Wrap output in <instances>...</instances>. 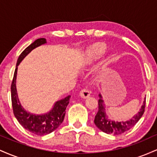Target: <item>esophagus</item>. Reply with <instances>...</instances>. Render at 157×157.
<instances>
[{"label": "esophagus", "mask_w": 157, "mask_h": 157, "mask_svg": "<svg viewBox=\"0 0 157 157\" xmlns=\"http://www.w3.org/2000/svg\"><path fill=\"white\" fill-rule=\"evenodd\" d=\"M80 96L83 98H86V97H89L90 96V91L86 89H82L80 92Z\"/></svg>", "instance_id": "esophagus-1"}]
</instances>
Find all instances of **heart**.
<instances>
[{"label":"heart","mask_w":157,"mask_h":157,"mask_svg":"<svg viewBox=\"0 0 157 157\" xmlns=\"http://www.w3.org/2000/svg\"><path fill=\"white\" fill-rule=\"evenodd\" d=\"M106 52L105 45L102 43H98L88 48L86 52V59L89 62L96 60L101 57Z\"/></svg>","instance_id":"1"}]
</instances>
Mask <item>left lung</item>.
Here are the masks:
<instances>
[{"label":"left lung","mask_w":157,"mask_h":157,"mask_svg":"<svg viewBox=\"0 0 157 157\" xmlns=\"http://www.w3.org/2000/svg\"><path fill=\"white\" fill-rule=\"evenodd\" d=\"M100 96V100H98V112L97 113L94 118V123L100 130L109 134L119 135L123 134L131 129L133 126L136 125V123L145 112V100L143 102L141 109L136 113L134 117L128 121L125 122H115L111 121L108 118L105 112V105L103 103V100H102L101 95Z\"/></svg>","instance_id":"1"}]
</instances>
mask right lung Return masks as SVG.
Instances as JSON below:
<instances>
[{
	"label": "right lung",
	"instance_id": "obj_1",
	"mask_svg": "<svg viewBox=\"0 0 157 157\" xmlns=\"http://www.w3.org/2000/svg\"><path fill=\"white\" fill-rule=\"evenodd\" d=\"M46 43V40L45 38H39L23 50L17 59L13 80L11 85V97H12V105L14 115L19 123L25 129L40 136L50 134L60 125L64 120L66 107L69 103L70 97H71L70 95H68L63 100L57 101L54 105L53 109L44 115H35L27 112L23 109L19 102L15 84L17 66L32 49Z\"/></svg>",
	"mask_w": 157,
	"mask_h": 157
}]
</instances>
